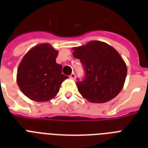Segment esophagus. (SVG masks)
Wrapping results in <instances>:
<instances>
[{"instance_id": "34e87169", "label": "esophagus", "mask_w": 148, "mask_h": 148, "mask_svg": "<svg viewBox=\"0 0 148 148\" xmlns=\"http://www.w3.org/2000/svg\"><path fill=\"white\" fill-rule=\"evenodd\" d=\"M70 78L72 79V80H74V79H75V74H74V73H72V74L70 75Z\"/></svg>"}]
</instances>
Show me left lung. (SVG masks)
<instances>
[{
	"label": "left lung",
	"mask_w": 148,
	"mask_h": 148,
	"mask_svg": "<svg viewBox=\"0 0 148 148\" xmlns=\"http://www.w3.org/2000/svg\"><path fill=\"white\" fill-rule=\"evenodd\" d=\"M73 55L83 64L86 77L77 83L79 93L91 103H105L117 96L124 87L127 65L110 45L90 40L72 48Z\"/></svg>",
	"instance_id": "8db88e82"
}]
</instances>
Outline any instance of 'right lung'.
Here are the masks:
<instances>
[{"label": "right lung", "instance_id": "add662e5", "mask_svg": "<svg viewBox=\"0 0 148 148\" xmlns=\"http://www.w3.org/2000/svg\"><path fill=\"white\" fill-rule=\"evenodd\" d=\"M58 51L48 43L29 50L22 58L17 72V83L26 97L45 102L58 95L60 85L68 78L62 74V66L56 63Z\"/></svg>", "mask_w": 148, "mask_h": 148}]
</instances>
